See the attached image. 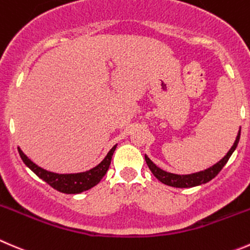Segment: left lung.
<instances>
[{
    "label": "left lung",
    "mask_w": 250,
    "mask_h": 250,
    "mask_svg": "<svg viewBox=\"0 0 250 250\" xmlns=\"http://www.w3.org/2000/svg\"><path fill=\"white\" fill-rule=\"evenodd\" d=\"M239 138H241V129L238 130V134H237L236 140H234L231 149L229 150V152H227L219 162H216V164L212 165L209 168L204 169V171L195 172V173L176 174L171 173V172L164 171V169L160 168L159 166H156V165L147 157V155H145V161H146V165L149 166L152 174H154L161 183L169 187H176V188H192V187L202 186V184L208 183V182L211 181L214 177L217 176V173H219L222 169V167L227 164V161H229V159L231 157V155L233 154V151L236 150L239 142Z\"/></svg>",
    "instance_id": "8db88e82"
}]
</instances>
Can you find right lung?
<instances>
[{
    "mask_svg": "<svg viewBox=\"0 0 250 250\" xmlns=\"http://www.w3.org/2000/svg\"><path fill=\"white\" fill-rule=\"evenodd\" d=\"M116 146H117V144H116L115 146H112V149L107 152L105 159H104L100 164L96 165L95 167H93V168L89 169V171L79 172V173H56V172L47 171V169L42 168V167L34 164V162L21 151V149L19 146L18 151L24 164H25L26 166L39 177V178L45 181L46 183L50 184L52 188H55L58 192L66 193V194H78V193L85 192V190L95 187L96 184L103 179V177L105 176L108 167H110L111 159H112V155L113 152H115Z\"/></svg>",
    "mask_w": 250,
    "mask_h": 250,
    "instance_id": "1",
    "label": "right lung"
}]
</instances>
